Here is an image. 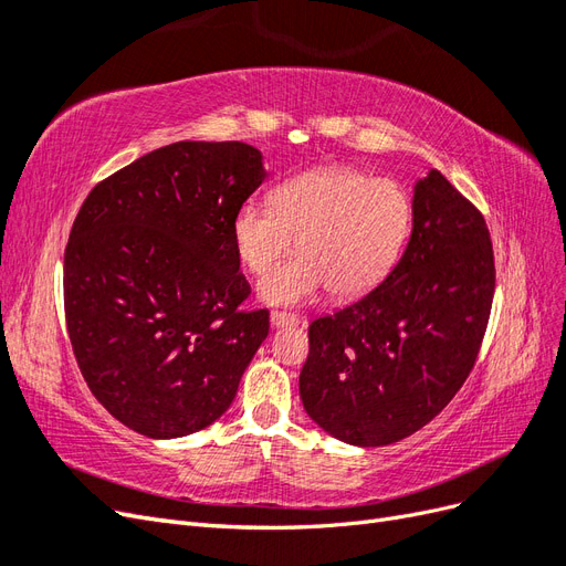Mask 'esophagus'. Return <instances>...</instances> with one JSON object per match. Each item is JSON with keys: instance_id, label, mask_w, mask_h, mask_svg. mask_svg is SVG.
<instances>
[{"instance_id": "34e87169", "label": "esophagus", "mask_w": 566, "mask_h": 566, "mask_svg": "<svg viewBox=\"0 0 566 566\" xmlns=\"http://www.w3.org/2000/svg\"><path fill=\"white\" fill-rule=\"evenodd\" d=\"M300 316L295 314H285V312H273L271 314V325L273 328H287V325H297Z\"/></svg>"}]
</instances>
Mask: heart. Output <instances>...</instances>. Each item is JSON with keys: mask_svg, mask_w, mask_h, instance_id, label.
I'll return each mask as SVG.
<instances>
[{"mask_svg": "<svg viewBox=\"0 0 566 566\" xmlns=\"http://www.w3.org/2000/svg\"><path fill=\"white\" fill-rule=\"evenodd\" d=\"M413 229V198L387 177L318 167L283 181L271 202L235 210L231 235L252 273H266L297 238V256L260 283L269 304H302L318 290L339 300L368 293L399 262Z\"/></svg>", "mask_w": 566, "mask_h": 566, "instance_id": "heart-1", "label": "heart"}]
</instances>
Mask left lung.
I'll return each instance as SVG.
<instances>
[{
    "instance_id": "1",
    "label": "left lung",
    "mask_w": 566,
    "mask_h": 566,
    "mask_svg": "<svg viewBox=\"0 0 566 566\" xmlns=\"http://www.w3.org/2000/svg\"><path fill=\"white\" fill-rule=\"evenodd\" d=\"M495 290L484 217L437 169L413 186V231L389 276L310 325L300 397L352 447H387L437 418L468 380Z\"/></svg>"
}]
</instances>
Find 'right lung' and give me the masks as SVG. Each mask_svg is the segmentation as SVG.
Returning <instances> with one entry per match:
<instances>
[{"mask_svg":"<svg viewBox=\"0 0 566 566\" xmlns=\"http://www.w3.org/2000/svg\"><path fill=\"white\" fill-rule=\"evenodd\" d=\"M266 179L243 142H177L94 186L63 260L77 366L113 418L177 439L229 410L269 335V312H238L250 285L235 210Z\"/></svg>","mask_w":566,"mask_h":566,"instance_id":"obj_1","label":"right lung"}]
</instances>
